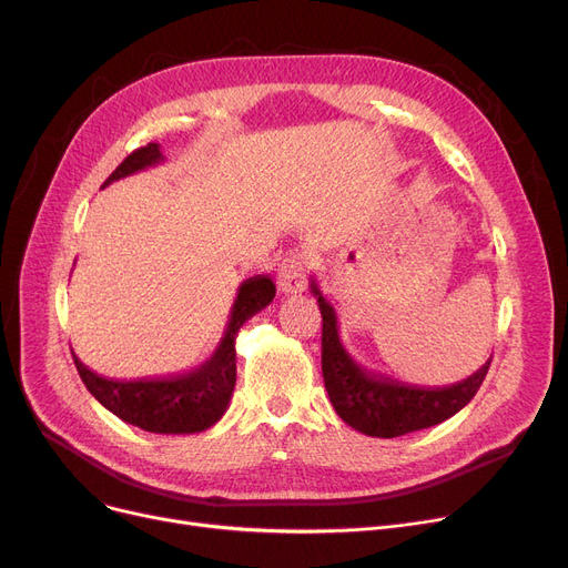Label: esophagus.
<instances>
[{"instance_id":"obj_1","label":"esophagus","mask_w":568,"mask_h":568,"mask_svg":"<svg viewBox=\"0 0 568 568\" xmlns=\"http://www.w3.org/2000/svg\"><path fill=\"white\" fill-rule=\"evenodd\" d=\"M278 287L285 294H300L306 290V266L296 253H290L278 268Z\"/></svg>"}]
</instances>
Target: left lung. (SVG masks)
<instances>
[{"mask_svg":"<svg viewBox=\"0 0 568 568\" xmlns=\"http://www.w3.org/2000/svg\"><path fill=\"white\" fill-rule=\"evenodd\" d=\"M311 292L317 296L322 313V375L326 394L341 419L354 430L389 439L437 426L460 412L486 379L490 359L467 379L442 389H424L375 375L356 364L345 349L338 336L336 311L324 300L315 281H311Z\"/></svg>","mask_w":568,"mask_h":568,"instance_id":"left-lung-1","label":"left lung"}]
</instances>
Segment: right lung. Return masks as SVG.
Wrapping results in <instances>:
<instances>
[{"mask_svg": "<svg viewBox=\"0 0 568 568\" xmlns=\"http://www.w3.org/2000/svg\"><path fill=\"white\" fill-rule=\"evenodd\" d=\"M165 156L156 142L135 149L105 179V184L163 163ZM276 296V285L268 276H253L239 285L225 334L209 359L182 375L119 382L89 371L73 352L75 368L89 389L105 409L119 419L146 433L191 435L212 428L230 405L236 382V332L255 313L266 308Z\"/></svg>", "mask_w": 568, "mask_h": 568, "instance_id": "right-lung-1", "label": "right lung"}]
</instances>
